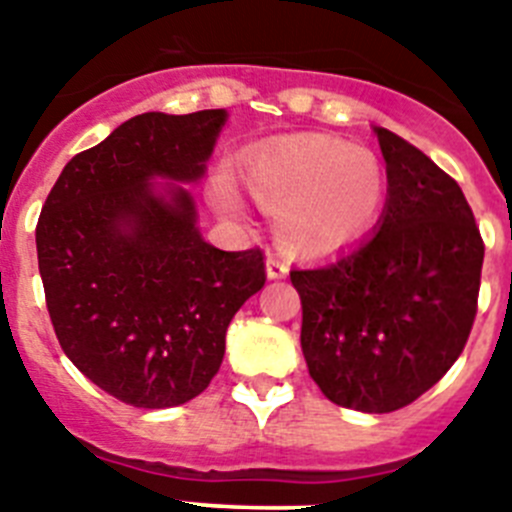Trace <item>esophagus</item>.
I'll use <instances>...</instances> for the list:
<instances>
[{
	"label": "esophagus",
	"mask_w": 512,
	"mask_h": 512,
	"mask_svg": "<svg viewBox=\"0 0 512 512\" xmlns=\"http://www.w3.org/2000/svg\"><path fill=\"white\" fill-rule=\"evenodd\" d=\"M289 274V264L279 256H269L266 259V277L269 279H284Z\"/></svg>",
	"instance_id": "1"
}]
</instances>
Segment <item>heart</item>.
<instances>
[{"instance_id": "obj_1", "label": "heart", "mask_w": 512, "mask_h": 512, "mask_svg": "<svg viewBox=\"0 0 512 512\" xmlns=\"http://www.w3.org/2000/svg\"><path fill=\"white\" fill-rule=\"evenodd\" d=\"M248 192L277 207V238L305 256H325L356 243L372 228L387 194L379 158L333 138L284 140L256 148L243 161ZM212 202L241 215L243 197L228 174L212 182Z\"/></svg>"}]
</instances>
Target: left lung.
I'll use <instances>...</instances> for the list:
<instances>
[{"label": "left lung", "instance_id": "1", "mask_svg": "<svg viewBox=\"0 0 512 512\" xmlns=\"http://www.w3.org/2000/svg\"><path fill=\"white\" fill-rule=\"evenodd\" d=\"M374 133L387 164L377 233L289 279L320 392L341 408L392 413L431 390L467 346L485 243L446 171L392 130Z\"/></svg>", "mask_w": 512, "mask_h": 512}]
</instances>
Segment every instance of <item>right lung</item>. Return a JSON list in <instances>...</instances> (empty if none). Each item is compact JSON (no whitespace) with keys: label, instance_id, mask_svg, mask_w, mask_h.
I'll return each mask as SVG.
<instances>
[{"label":"right lung","instance_id":"obj_1","mask_svg":"<svg viewBox=\"0 0 512 512\" xmlns=\"http://www.w3.org/2000/svg\"><path fill=\"white\" fill-rule=\"evenodd\" d=\"M225 117H130L63 166L40 210V279L63 354L133 408L205 392L230 320L266 282L264 251L202 241L192 197L174 184L205 174ZM153 175L172 179L164 193Z\"/></svg>","mask_w":512,"mask_h":512}]
</instances>
